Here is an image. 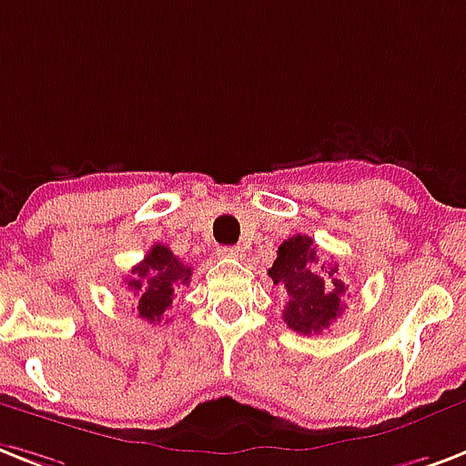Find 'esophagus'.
<instances>
[{
  "label": "esophagus",
  "instance_id": "34e87169",
  "mask_svg": "<svg viewBox=\"0 0 466 466\" xmlns=\"http://www.w3.org/2000/svg\"><path fill=\"white\" fill-rule=\"evenodd\" d=\"M219 257H232V258H239L244 254V248L241 247H219L218 248Z\"/></svg>",
  "mask_w": 466,
  "mask_h": 466
}]
</instances>
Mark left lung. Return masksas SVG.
I'll return each mask as SVG.
<instances>
[{
  "instance_id": "obj_1",
  "label": "left lung",
  "mask_w": 466,
  "mask_h": 466,
  "mask_svg": "<svg viewBox=\"0 0 466 466\" xmlns=\"http://www.w3.org/2000/svg\"><path fill=\"white\" fill-rule=\"evenodd\" d=\"M268 276L289 296L283 322L300 335H318L329 328L350 298L347 286L337 279V264H319L318 247L305 234L280 244Z\"/></svg>"
}]
</instances>
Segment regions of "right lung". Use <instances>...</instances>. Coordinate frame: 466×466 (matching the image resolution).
Here are the masks:
<instances>
[{
	"instance_id": "obj_1",
	"label": "right lung",
	"mask_w": 466,
	"mask_h": 466,
	"mask_svg": "<svg viewBox=\"0 0 466 466\" xmlns=\"http://www.w3.org/2000/svg\"><path fill=\"white\" fill-rule=\"evenodd\" d=\"M190 266L183 264L168 247L154 244L144 261L131 268L124 286L137 298L138 318L147 322H161L163 312L173 303L176 289L190 286Z\"/></svg>"
}]
</instances>
